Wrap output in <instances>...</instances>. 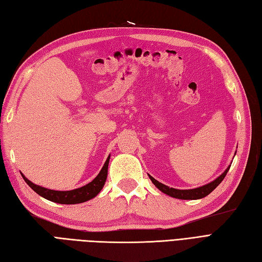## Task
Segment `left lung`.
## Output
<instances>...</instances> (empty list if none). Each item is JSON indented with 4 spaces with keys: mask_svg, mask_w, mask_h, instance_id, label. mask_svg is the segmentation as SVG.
<instances>
[{
    "mask_svg": "<svg viewBox=\"0 0 262 262\" xmlns=\"http://www.w3.org/2000/svg\"><path fill=\"white\" fill-rule=\"evenodd\" d=\"M229 168H230V166H228V168L226 169V171L221 176H219V178H217L215 181H213L209 184H206V185H204V186L194 188V189H176V188L168 187V186L164 185V184H162L159 181L153 179L151 175H148V176H150V180L152 181L154 185L157 186L161 190V192H163L164 194H166L168 196L174 197V199H179V200H200L213 192V190L225 179V176L229 171Z\"/></svg>",
    "mask_w": 262,
    "mask_h": 262,
    "instance_id": "1",
    "label": "left lung"
}]
</instances>
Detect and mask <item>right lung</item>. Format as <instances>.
Returning a JSON list of instances; mask_svg holds the SVG:
<instances>
[{"mask_svg":"<svg viewBox=\"0 0 262 262\" xmlns=\"http://www.w3.org/2000/svg\"><path fill=\"white\" fill-rule=\"evenodd\" d=\"M109 159L110 157L107 159V161H105V163L101 168L100 173L97 175V178L94 181L88 183L87 185L73 189V190H65V192H62V190H53V189L44 188L41 186L35 185L34 183L28 181L23 174L22 176L24 181L28 184V186H30L34 192H36L38 195L44 197V199L48 201L58 203V204H79V203H83L94 199V197H96L99 194V192L102 189L104 182L107 180Z\"/></svg>","mask_w":262,"mask_h":262,"instance_id":"1","label":"right lung"}]
</instances>
